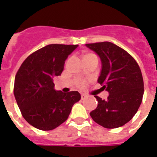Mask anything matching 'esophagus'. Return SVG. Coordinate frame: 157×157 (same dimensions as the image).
Returning a JSON list of instances; mask_svg holds the SVG:
<instances>
[{
  "label": "esophagus",
  "mask_w": 157,
  "mask_h": 157,
  "mask_svg": "<svg viewBox=\"0 0 157 157\" xmlns=\"http://www.w3.org/2000/svg\"><path fill=\"white\" fill-rule=\"evenodd\" d=\"M81 98H82V100H85L86 98V95H85V94H82Z\"/></svg>",
  "instance_id": "1"
}]
</instances>
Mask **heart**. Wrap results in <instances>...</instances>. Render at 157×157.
Here are the masks:
<instances>
[{
    "instance_id": "heart-1",
    "label": "heart",
    "mask_w": 157,
    "mask_h": 157,
    "mask_svg": "<svg viewBox=\"0 0 157 157\" xmlns=\"http://www.w3.org/2000/svg\"><path fill=\"white\" fill-rule=\"evenodd\" d=\"M86 81H85V80H79L77 82V86L79 87V88H83L86 86Z\"/></svg>"
}]
</instances>
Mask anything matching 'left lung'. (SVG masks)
Instances as JSON below:
<instances>
[{
	"label": "left lung",
	"instance_id": "1",
	"mask_svg": "<svg viewBox=\"0 0 157 157\" xmlns=\"http://www.w3.org/2000/svg\"><path fill=\"white\" fill-rule=\"evenodd\" d=\"M86 45L101 58L102 69L98 82L109 93L106 101L94 96L98 105L90 115L105 128L122 127L134 117L142 101L144 82L139 65L127 51L112 42Z\"/></svg>",
	"mask_w": 157,
	"mask_h": 157
}]
</instances>
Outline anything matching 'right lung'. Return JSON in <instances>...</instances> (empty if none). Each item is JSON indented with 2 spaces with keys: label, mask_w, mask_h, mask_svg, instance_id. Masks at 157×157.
<instances>
[{
  "label": "right lung",
  "mask_w": 157,
  "mask_h": 157,
  "mask_svg": "<svg viewBox=\"0 0 157 157\" xmlns=\"http://www.w3.org/2000/svg\"><path fill=\"white\" fill-rule=\"evenodd\" d=\"M78 45L52 44L35 51L16 73L14 95L23 117L41 130H51L66 121L72 106L81 99L78 91L54 90L53 79L63 71L65 59Z\"/></svg>",
  "instance_id": "obj_1"
}]
</instances>
